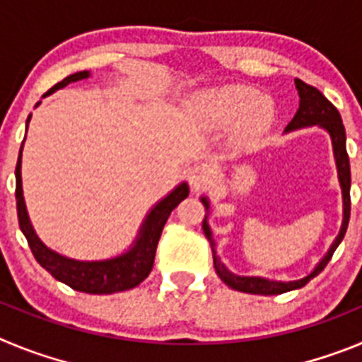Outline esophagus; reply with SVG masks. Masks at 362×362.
<instances>
[{"instance_id": "1", "label": "esophagus", "mask_w": 362, "mask_h": 362, "mask_svg": "<svg viewBox=\"0 0 362 362\" xmlns=\"http://www.w3.org/2000/svg\"><path fill=\"white\" fill-rule=\"evenodd\" d=\"M210 179H212V175H210L209 165L197 163V165L190 166V170H188V181H190L192 188L196 192L206 188V185L210 183Z\"/></svg>"}]
</instances>
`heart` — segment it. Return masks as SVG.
Segmentation results:
<instances>
[{"mask_svg":"<svg viewBox=\"0 0 362 362\" xmlns=\"http://www.w3.org/2000/svg\"><path fill=\"white\" fill-rule=\"evenodd\" d=\"M192 110L209 127L225 129L233 124V137L238 143L250 141L272 119L270 103L245 86L204 92L192 101Z\"/></svg>","mask_w":362,"mask_h":362,"instance_id":"heart-1","label":"heart"}]
</instances>
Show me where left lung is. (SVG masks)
<instances>
[{"mask_svg": "<svg viewBox=\"0 0 362 362\" xmlns=\"http://www.w3.org/2000/svg\"><path fill=\"white\" fill-rule=\"evenodd\" d=\"M296 86L299 90L300 103L297 108L296 116L290 121L286 130H296L300 127H312V124H321L322 129H326L332 136V143H334V153H335V163H337L339 170V181H341V188H343V203H344V219L343 226H341V232H339L337 239L334 241L332 248L328 250V254L322 257L321 263L315 267V270L306 276L305 279L299 281H288V283H277V281H268L263 277H241L232 274L230 270H226L225 264L221 263V259L217 257L216 252V243L212 239V232L209 228V223H206V216L203 219V232L206 235L210 243V248H212V257H214V268H216L217 276L221 277V281L225 284H228L230 288L239 290V292L246 293H259V296H277V293L290 292V290L303 288L310 279L321 274L325 270V267L328 264V261L334 255L335 248L339 246V243L343 241L344 233L348 228V221H350V185H351V175H350V159H348L346 152V132H344V124L341 119V114H339L337 108L321 94V92L315 88V86L308 85V83L296 79ZM209 210V201L201 199Z\"/></svg>", "mask_w": 362, "mask_h": 362, "instance_id": "1", "label": "left lung"}]
</instances>
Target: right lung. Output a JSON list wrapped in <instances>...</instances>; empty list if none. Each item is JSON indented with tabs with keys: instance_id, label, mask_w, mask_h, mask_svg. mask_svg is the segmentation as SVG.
<instances>
[{
	"instance_id": "add662e5",
	"label": "right lung",
	"mask_w": 362,
	"mask_h": 362,
	"mask_svg": "<svg viewBox=\"0 0 362 362\" xmlns=\"http://www.w3.org/2000/svg\"><path fill=\"white\" fill-rule=\"evenodd\" d=\"M85 78H88L86 70L72 74L63 81L56 83L45 95H49L50 92L57 90V88H63L69 83ZM28 119H30V116H28ZM21 148H23V145H21ZM187 196L188 185L183 183L179 185L170 196H166L161 203L156 204L152 212L146 216L141 230H139V238L136 239V245L127 254L116 259H108V261H74V259L63 257V255L49 250L37 239L36 232L28 221L27 209H25L23 188H21V150H19L18 165H16V206H18L19 228L25 233L32 254L45 270L52 274V277L65 283L70 288L85 293L101 296V293L124 292V290L134 288L141 281H145L152 272L156 250H158V243L163 228H165V223L170 217L172 210Z\"/></svg>"
}]
</instances>
